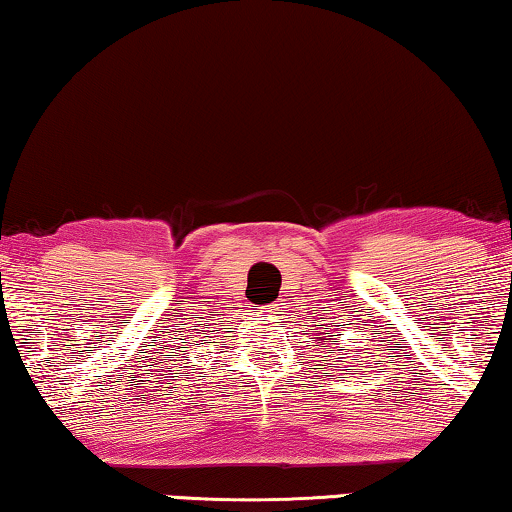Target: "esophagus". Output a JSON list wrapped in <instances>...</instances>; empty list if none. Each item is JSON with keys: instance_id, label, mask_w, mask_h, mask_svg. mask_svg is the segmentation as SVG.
<instances>
[{"instance_id": "obj_1", "label": "esophagus", "mask_w": 512, "mask_h": 512, "mask_svg": "<svg viewBox=\"0 0 512 512\" xmlns=\"http://www.w3.org/2000/svg\"><path fill=\"white\" fill-rule=\"evenodd\" d=\"M283 304H280V301H276V304H271V306H266V308H259V318H266V320H273V318H278L280 313H283Z\"/></svg>"}]
</instances>
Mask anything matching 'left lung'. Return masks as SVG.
Listing matches in <instances>:
<instances>
[{
	"mask_svg": "<svg viewBox=\"0 0 512 512\" xmlns=\"http://www.w3.org/2000/svg\"><path fill=\"white\" fill-rule=\"evenodd\" d=\"M320 329H325V327H322V325H318ZM336 336H341V334H336ZM320 341H334V338H329V336H320ZM322 345H325V343H322Z\"/></svg>",
	"mask_w": 512,
	"mask_h": 512,
	"instance_id": "left-lung-1",
	"label": "left lung"
}]
</instances>
